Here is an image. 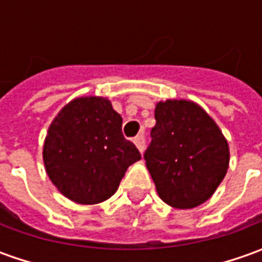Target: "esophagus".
<instances>
[{"label":"esophagus","mask_w":262,"mask_h":262,"mask_svg":"<svg viewBox=\"0 0 262 262\" xmlns=\"http://www.w3.org/2000/svg\"><path fill=\"white\" fill-rule=\"evenodd\" d=\"M134 144L137 146V148L140 150V153H143L144 151V147H146V138L143 134H140V136H137L134 138Z\"/></svg>","instance_id":"1"}]
</instances>
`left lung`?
Returning a JSON list of instances; mask_svg holds the SVG:
<instances>
[{"instance_id":"1","label":"left lung","mask_w":262,"mask_h":262,"mask_svg":"<svg viewBox=\"0 0 262 262\" xmlns=\"http://www.w3.org/2000/svg\"><path fill=\"white\" fill-rule=\"evenodd\" d=\"M155 118L144 159L159 196L175 208L206 203L226 176L227 140L213 118L191 100L159 102Z\"/></svg>"}]
</instances>
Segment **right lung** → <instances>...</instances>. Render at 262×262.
Masks as SVG:
<instances>
[{"instance_id":"obj_1","label":"right lung","mask_w":262,"mask_h":262,"mask_svg":"<svg viewBox=\"0 0 262 262\" xmlns=\"http://www.w3.org/2000/svg\"><path fill=\"white\" fill-rule=\"evenodd\" d=\"M141 159L122 136V118L100 96L77 97L49 125L43 144L46 173L58 191L78 204L114 195L126 169Z\"/></svg>"}]
</instances>
